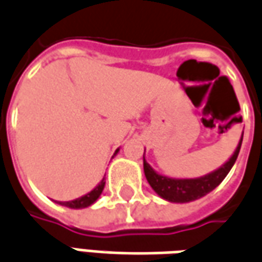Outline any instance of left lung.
Returning a JSON list of instances; mask_svg holds the SVG:
<instances>
[{"label":"left lung","instance_id":"1","mask_svg":"<svg viewBox=\"0 0 262 262\" xmlns=\"http://www.w3.org/2000/svg\"><path fill=\"white\" fill-rule=\"evenodd\" d=\"M244 135V132H243ZM243 135L239 139L237 147L234 150L231 157L227 160L219 169L210 171L207 174L195 177V179H174L169 176H163L157 173L156 170L146 162L143 155V170L144 176L149 182L150 187L156 191L157 195H160L163 200L170 201V203H190L197 199H201L210 191H213L228 174L234 163L238 157L241 143H243Z\"/></svg>","mask_w":262,"mask_h":262}]
</instances>
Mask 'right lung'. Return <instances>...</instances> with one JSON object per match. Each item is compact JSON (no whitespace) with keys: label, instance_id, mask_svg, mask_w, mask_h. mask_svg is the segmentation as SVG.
I'll list each match as a JSON object with an SVG mask.
<instances>
[{"label":"right lung","instance_id":"obj_1","mask_svg":"<svg viewBox=\"0 0 262 262\" xmlns=\"http://www.w3.org/2000/svg\"><path fill=\"white\" fill-rule=\"evenodd\" d=\"M119 149H116L115 151V155L113 156H116L118 155ZM103 188H105V177L100 180V183L96 186V187L93 188L92 191H89L85 195H82V197H78V199H75V200L71 201H56L58 204H61V206H65V207L69 208H74V210H79V208H86L89 206H92L95 201L98 200L102 194V191H103Z\"/></svg>","mask_w":262,"mask_h":262}]
</instances>
